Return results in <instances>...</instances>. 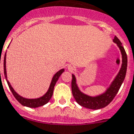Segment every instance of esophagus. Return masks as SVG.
<instances>
[{"mask_svg":"<svg viewBox=\"0 0 134 134\" xmlns=\"http://www.w3.org/2000/svg\"><path fill=\"white\" fill-rule=\"evenodd\" d=\"M68 69H69V70L70 71H72L74 70V67H72V66H69V67H68Z\"/></svg>","mask_w":134,"mask_h":134,"instance_id":"34e87169","label":"esophagus"}]
</instances>
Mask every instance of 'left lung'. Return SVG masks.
<instances>
[{"label":"left lung","mask_w":134,"mask_h":134,"mask_svg":"<svg viewBox=\"0 0 134 134\" xmlns=\"http://www.w3.org/2000/svg\"><path fill=\"white\" fill-rule=\"evenodd\" d=\"M113 41L117 45V46L119 47V50L121 51L122 63L119 73L111 83L110 87L107 88L105 93L94 97L84 94L79 90L76 83V77L74 74H72L71 91L76 103L81 106H83L84 108L91 109V110H98L103 108L112 102L119 91L126 76V69H127V55L124 47L121 45V41L117 36H115Z\"/></svg>","instance_id":"8db88e82"}]
</instances>
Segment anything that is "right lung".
Here are the masks:
<instances>
[{"label": "right lung", "mask_w": 134, "mask_h": 134, "mask_svg": "<svg viewBox=\"0 0 134 134\" xmlns=\"http://www.w3.org/2000/svg\"><path fill=\"white\" fill-rule=\"evenodd\" d=\"M3 65H4V74H5V79L7 81V83L8 84V86L10 88V91L12 92V93L13 94V96H15V98L17 99L18 102L19 103L22 104V105L26 106V107H28V108H38V107H41V106H43L46 105V103H48L49 102V100H51V97L53 96V90L54 87H55V85L57 81L58 80V79L60 76V75L62 74L63 72H64L65 69H60V71H58L57 73H55V74L54 75L53 79H52V81H51V85L49 86V88L48 90V91L45 93L43 96L40 97V98H34V99H29V98H23L21 96H19L18 93H16L15 90L13 89V88L12 87V86L10 85L9 81L7 79V72H6V53L5 54V56H4V62H3ZM1 72V71H0Z\"/></svg>", "instance_id": "right-lung-1"}]
</instances>
